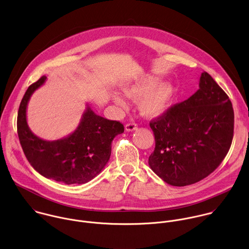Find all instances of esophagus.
Returning <instances> with one entry per match:
<instances>
[{
    "label": "esophagus",
    "instance_id": "34e87169",
    "mask_svg": "<svg viewBox=\"0 0 249 249\" xmlns=\"http://www.w3.org/2000/svg\"><path fill=\"white\" fill-rule=\"evenodd\" d=\"M137 129H138V126H137V124L135 122H131V123H128V124L125 125V130L127 132H133V131H135Z\"/></svg>",
    "mask_w": 249,
    "mask_h": 249
}]
</instances>
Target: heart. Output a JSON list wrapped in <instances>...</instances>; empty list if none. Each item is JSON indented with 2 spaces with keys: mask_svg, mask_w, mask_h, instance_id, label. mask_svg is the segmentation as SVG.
I'll return each instance as SVG.
<instances>
[{
  "mask_svg": "<svg viewBox=\"0 0 249 249\" xmlns=\"http://www.w3.org/2000/svg\"><path fill=\"white\" fill-rule=\"evenodd\" d=\"M158 82V78L146 77L123 89L125 97L139 98L138 110L147 118H155L166 112L176 93V87L171 82H160L159 84ZM112 100L117 106L126 107V101L119 94H113Z\"/></svg>",
  "mask_w": 249,
  "mask_h": 249,
  "instance_id": "1",
  "label": "heart"
}]
</instances>
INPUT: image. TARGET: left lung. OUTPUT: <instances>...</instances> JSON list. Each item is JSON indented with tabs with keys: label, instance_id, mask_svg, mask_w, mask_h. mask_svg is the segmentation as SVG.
Masks as SVG:
<instances>
[{
	"label": "left lung",
	"instance_id": "1",
	"mask_svg": "<svg viewBox=\"0 0 249 249\" xmlns=\"http://www.w3.org/2000/svg\"><path fill=\"white\" fill-rule=\"evenodd\" d=\"M155 150L150 168L165 183L184 187L210 175L230 149L234 134L232 103L207 73L189 99L150 122Z\"/></svg>",
	"mask_w": 249,
	"mask_h": 249
}]
</instances>
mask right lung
<instances>
[{"label": "right lung", "instance_id": "right-lung-1", "mask_svg": "<svg viewBox=\"0 0 249 249\" xmlns=\"http://www.w3.org/2000/svg\"><path fill=\"white\" fill-rule=\"evenodd\" d=\"M42 76L27 89L20 103L17 133L22 149L31 165L45 178L66 185L85 184L96 177L107 163L113 139L124 126L96 114L89 104L77 129L57 141L36 136L27 122V107L33 93L44 85Z\"/></svg>", "mask_w": 249, "mask_h": 249}]
</instances>
